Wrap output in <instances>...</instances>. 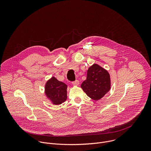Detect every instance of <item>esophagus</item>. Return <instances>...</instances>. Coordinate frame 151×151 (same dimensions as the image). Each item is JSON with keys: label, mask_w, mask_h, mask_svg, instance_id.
I'll use <instances>...</instances> for the list:
<instances>
[{"label": "esophagus", "mask_w": 151, "mask_h": 151, "mask_svg": "<svg viewBox=\"0 0 151 151\" xmlns=\"http://www.w3.org/2000/svg\"><path fill=\"white\" fill-rule=\"evenodd\" d=\"M72 84H73V85H78L79 84V82L78 80H76L75 81H74V82H72Z\"/></svg>", "instance_id": "esophagus-1"}]
</instances>
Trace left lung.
<instances>
[{
	"mask_svg": "<svg viewBox=\"0 0 151 151\" xmlns=\"http://www.w3.org/2000/svg\"><path fill=\"white\" fill-rule=\"evenodd\" d=\"M81 88L89 97L98 100L111 88L110 75L107 70L94 64L88 69L87 79L81 84Z\"/></svg>",
	"mask_w": 151,
	"mask_h": 151,
	"instance_id": "obj_1",
	"label": "left lung"
}]
</instances>
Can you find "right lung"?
<instances>
[{"instance_id":"right-lung-1","label":"right lung","mask_w":151,"mask_h":151,"mask_svg":"<svg viewBox=\"0 0 151 151\" xmlns=\"http://www.w3.org/2000/svg\"><path fill=\"white\" fill-rule=\"evenodd\" d=\"M45 93L55 104H60L67 99V85L52 77L46 83Z\"/></svg>"}]
</instances>
